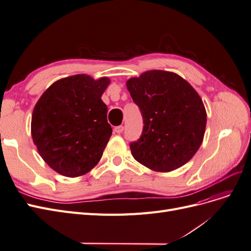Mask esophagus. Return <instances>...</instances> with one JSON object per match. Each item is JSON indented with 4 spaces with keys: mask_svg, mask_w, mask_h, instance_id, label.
I'll return each mask as SVG.
<instances>
[{
    "mask_svg": "<svg viewBox=\"0 0 251 251\" xmlns=\"http://www.w3.org/2000/svg\"><path fill=\"white\" fill-rule=\"evenodd\" d=\"M114 132L117 133V134H121V133L124 132V126H116L115 128H114Z\"/></svg>",
    "mask_w": 251,
    "mask_h": 251,
    "instance_id": "34e87169",
    "label": "esophagus"
}]
</instances>
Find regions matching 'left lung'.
Segmentation results:
<instances>
[{
    "instance_id": "left-lung-1",
    "label": "left lung",
    "mask_w": 251,
    "mask_h": 251,
    "mask_svg": "<svg viewBox=\"0 0 251 251\" xmlns=\"http://www.w3.org/2000/svg\"><path fill=\"white\" fill-rule=\"evenodd\" d=\"M143 118L141 137L132 155L148 169L169 173L184 165L202 144L206 110L198 92L180 75L150 70L126 80Z\"/></svg>"
}]
</instances>
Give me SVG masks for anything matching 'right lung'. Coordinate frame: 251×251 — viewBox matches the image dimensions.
I'll return each instance as SVG.
<instances>
[{
	"label": "right lung",
	"instance_id": "add662e5",
	"mask_svg": "<svg viewBox=\"0 0 251 251\" xmlns=\"http://www.w3.org/2000/svg\"><path fill=\"white\" fill-rule=\"evenodd\" d=\"M110 78L76 74L58 79L34 105L31 136L39 154L65 177H79L100 162L112 135L101 95Z\"/></svg>",
	"mask_w": 251,
	"mask_h": 251
}]
</instances>
